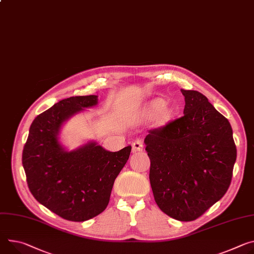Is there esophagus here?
Here are the masks:
<instances>
[{
	"mask_svg": "<svg viewBox=\"0 0 254 254\" xmlns=\"http://www.w3.org/2000/svg\"><path fill=\"white\" fill-rule=\"evenodd\" d=\"M144 149V143L142 140L137 139L132 143V152H140Z\"/></svg>",
	"mask_w": 254,
	"mask_h": 254,
	"instance_id": "1",
	"label": "esophagus"
}]
</instances>
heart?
<instances>
[{"mask_svg": "<svg viewBox=\"0 0 254 254\" xmlns=\"http://www.w3.org/2000/svg\"><path fill=\"white\" fill-rule=\"evenodd\" d=\"M156 113V120L160 124H165L173 115V110L167 104H164L162 99H155L151 101V103L147 106L145 110L146 117H152L153 114Z\"/></svg>", "mask_w": 254, "mask_h": 254, "instance_id": "obj_1", "label": "heart"}]
</instances>
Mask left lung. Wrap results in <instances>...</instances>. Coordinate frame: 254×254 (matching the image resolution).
I'll return each mask as SVG.
<instances>
[{"instance_id": "obj_1", "label": "left lung", "mask_w": 254, "mask_h": 254, "mask_svg": "<svg viewBox=\"0 0 254 254\" xmlns=\"http://www.w3.org/2000/svg\"><path fill=\"white\" fill-rule=\"evenodd\" d=\"M183 117L149 130L150 183L160 210L193 221L220 200L231 183L237 150L228 120L197 91L183 90Z\"/></svg>"}]
</instances>
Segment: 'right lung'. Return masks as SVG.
Wrapping results in <instances>:
<instances>
[{
  "mask_svg": "<svg viewBox=\"0 0 254 254\" xmlns=\"http://www.w3.org/2000/svg\"><path fill=\"white\" fill-rule=\"evenodd\" d=\"M97 104V95L59 101L32 122L22 153V164L32 195L68 221L84 222L106 209L114 180L131 150L127 146L110 152L95 141L72 151L62 145L60 132L64 124L85 108Z\"/></svg>",
  "mask_w": 254,
  "mask_h": 254,
  "instance_id": "obj_1",
  "label": "right lung"
}]
</instances>
